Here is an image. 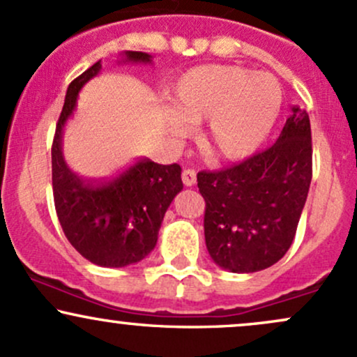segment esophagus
I'll use <instances>...</instances> for the list:
<instances>
[{"label":"esophagus","instance_id":"1","mask_svg":"<svg viewBox=\"0 0 357 357\" xmlns=\"http://www.w3.org/2000/svg\"><path fill=\"white\" fill-rule=\"evenodd\" d=\"M181 178H183V183H185V186L197 185V171L195 169H185L183 171Z\"/></svg>","mask_w":357,"mask_h":357}]
</instances>
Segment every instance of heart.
Wrapping results in <instances>:
<instances>
[{
	"label": "heart",
	"mask_w": 357,
	"mask_h": 357,
	"mask_svg": "<svg viewBox=\"0 0 357 357\" xmlns=\"http://www.w3.org/2000/svg\"><path fill=\"white\" fill-rule=\"evenodd\" d=\"M166 115L172 135L188 125L208 121L205 142L218 159H248L268 139L280 116L283 93L269 74L237 66H199L178 77L169 91Z\"/></svg>",
	"instance_id": "obj_1"
}]
</instances>
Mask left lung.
I'll use <instances>...</instances> for the list:
<instances>
[{
    "instance_id": "8db88e82",
    "label": "left lung",
    "mask_w": 357,
    "mask_h": 357,
    "mask_svg": "<svg viewBox=\"0 0 357 357\" xmlns=\"http://www.w3.org/2000/svg\"><path fill=\"white\" fill-rule=\"evenodd\" d=\"M197 178L206 203V249L215 264L230 273L276 264L295 238L312 183L308 113L293 107L274 146Z\"/></svg>"
}]
</instances>
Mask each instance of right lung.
Segmentation results:
<instances>
[{
	"label": "right lung",
	"mask_w": 357,
	"mask_h": 357,
	"mask_svg": "<svg viewBox=\"0 0 357 357\" xmlns=\"http://www.w3.org/2000/svg\"><path fill=\"white\" fill-rule=\"evenodd\" d=\"M123 64H152L146 52L120 54ZM101 61L69 84L52 144V188L62 230L74 249L103 268H123L149 256L158 244L164 213L183 190L178 164L139 159L107 179H84L70 171L62 154V135L74 115L77 95L98 76Z\"/></svg>",
	"instance_id": "right-lung-1"
}]
</instances>
